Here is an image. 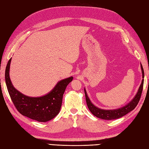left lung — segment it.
<instances>
[{
    "label": "left lung",
    "mask_w": 149,
    "mask_h": 149,
    "mask_svg": "<svg viewBox=\"0 0 149 149\" xmlns=\"http://www.w3.org/2000/svg\"><path fill=\"white\" fill-rule=\"evenodd\" d=\"M141 69L142 72V77L143 78H144V71L141 64ZM143 82L144 79H143L141 85H140L138 89V91H137L135 97L133 98V99L130 102L128 103L127 104H126L125 106H123V107L114 109H104L95 106L91 102L90 99H89V98L88 96V94H87L86 89L84 88L87 105H88V107L91 112V113L93 114L95 117H98V118L104 120H113L119 119L120 117H122L125 116V115H127L130 111H132L136 107V106L139 102L140 98H141V95L143 91Z\"/></svg>",
    "instance_id": "8db88e82"
}]
</instances>
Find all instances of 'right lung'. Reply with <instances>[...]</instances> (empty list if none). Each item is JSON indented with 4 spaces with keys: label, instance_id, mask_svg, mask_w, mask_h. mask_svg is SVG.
<instances>
[{
    "label": "right lung",
    "instance_id": "right-lung-1",
    "mask_svg": "<svg viewBox=\"0 0 149 149\" xmlns=\"http://www.w3.org/2000/svg\"><path fill=\"white\" fill-rule=\"evenodd\" d=\"M12 58L8 61L5 71L7 89L14 106L22 116L38 122H47L57 116L62 104L63 95L68 84L73 79L71 77L61 80L49 93L41 97H32L21 93L14 88L10 78Z\"/></svg>",
    "mask_w": 149,
    "mask_h": 149
}]
</instances>
